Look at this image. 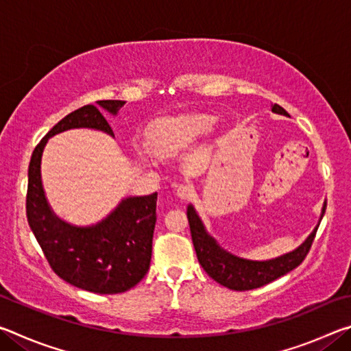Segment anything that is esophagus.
I'll list each match as a JSON object with an SVG mask.
<instances>
[{
  "label": "esophagus",
  "instance_id": "1",
  "mask_svg": "<svg viewBox=\"0 0 351 351\" xmlns=\"http://www.w3.org/2000/svg\"><path fill=\"white\" fill-rule=\"evenodd\" d=\"M175 193H176L178 198L186 201V199H189L193 195V187L192 186H187V184H180V186L176 187Z\"/></svg>",
  "mask_w": 351,
  "mask_h": 351
}]
</instances>
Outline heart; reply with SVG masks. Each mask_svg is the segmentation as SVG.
Segmentation results:
<instances>
[{"instance_id": "obj_1", "label": "heart", "mask_w": 351, "mask_h": 351, "mask_svg": "<svg viewBox=\"0 0 351 351\" xmlns=\"http://www.w3.org/2000/svg\"><path fill=\"white\" fill-rule=\"evenodd\" d=\"M213 125L209 114H189L162 121L153 130L152 147L158 153H173L186 148L204 136Z\"/></svg>"}]
</instances>
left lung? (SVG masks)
<instances>
[{
  "instance_id": "left-lung-1",
  "label": "left lung",
  "mask_w": 351,
  "mask_h": 351,
  "mask_svg": "<svg viewBox=\"0 0 351 351\" xmlns=\"http://www.w3.org/2000/svg\"><path fill=\"white\" fill-rule=\"evenodd\" d=\"M272 112L277 114L288 116L280 105H272ZM326 209V203H324L322 213H320L319 221L322 219ZM187 218L190 224V234H192L193 247L197 251V257L203 269L223 287L234 291H246L260 288L266 283H271L276 278L288 274L289 271L297 268L302 261L305 260L306 254L310 252L314 237H316L317 228L313 229V232L306 237V240L302 243L294 251L280 255V257L257 261L237 257L218 245L217 240L207 232L199 215L195 210L192 204L187 206Z\"/></svg>"
}]
</instances>
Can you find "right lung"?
I'll use <instances>...</instances> for the list:
<instances>
[{
  "label": "right lung",
  "instance_id": "1",
  "mask_svg": "<svg viewBox=\"0 0 351 351\" xmlns=\"http://www.w3.org/2000/svg\"><path fill=\"white\" fill-rule=\"evenodd\" d=\"M69 112L35 147L27 170V223L56 274L96 294L125 293L150 268L156 224L154 192L123 198L110 215L91 226H75L57 217L41 182V156L52 136L73 128H93L114 138L105 112L117 116L123 100H99Z\"/></svg>",
  "mask_w": 351,
  "mask_h": 351
}]
</instances>
